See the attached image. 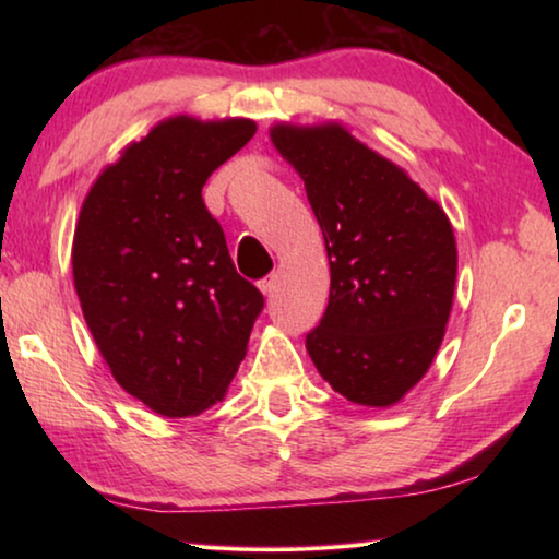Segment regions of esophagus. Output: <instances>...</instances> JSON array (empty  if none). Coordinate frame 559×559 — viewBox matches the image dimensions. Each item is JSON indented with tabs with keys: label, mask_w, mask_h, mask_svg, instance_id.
I'll use <instances>...</instances> for the list:
<instances>
[{
	"label": "esophagus",
	"mask_w": 559,
	"mask_h": 559,
	"mask_svg": "<svg viewBox=\"0 0 559 559\" xmlns=\"http://www.w3.org/2000/svg\"><path fill=\"white\" fill-rule=\"evenodd\" d=\"M259 288H261L263 296L271 298V296H273V290H276V281H273V276L261 278V281H259Z\"/></svg>",
	"instance_id": "obj_1"
}]
</instances>
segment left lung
<instances>
[{"mask_svg": "<svg viewBox=\"0 0 559 559\" xmlns=\"http://www.w3.org/2000/svg\"><path fill=\"white\" fill-rule=\"evenodd\" d=\"M271 140L306 182L330 261L308 355L345 400L392 406L427 374L449 323L459 261L449 216L337 122H281Z\"/></svg>", "mask_w": 559, "mask_h": 559, "instance_id": "8db88e82", "label": "left lung"}]
</instances>
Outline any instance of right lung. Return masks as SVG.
<instances>
[{"label": "right lung", "instance_id": "1", "mask_svg": "<svg viewBox=\"0 0 559 559\" xmlns=\"http://www.w3.org/2000/svg\"><path fill=\"white\" fill-rule=\"evenodd\" d=\"M257 122L167 118L106 167L81 206L73 283L116 382L177 419L222 402L263 310L202 200Z\"/></svg>", "mask_w": 559, "mask_h": 559}]
</instances>
